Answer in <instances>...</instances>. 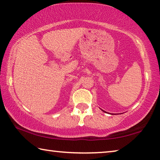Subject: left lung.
<instances>
[{
	"mask_svg": "<svg viewBox=\"0 0 160 160\" xmlns=\"http://www.w3.org/2000/svg\"><path fill=\"white\" fill-rule=\"evenodd\" d=\"M102 111H103V112H105V113H107V112H105V111H104V110H102Z\"/></svg>",
	"mask_w": 160,
	"mask_h": 160,
	"instance_id": "obj_1",
	"label": "left lung"
}]
</instances>
